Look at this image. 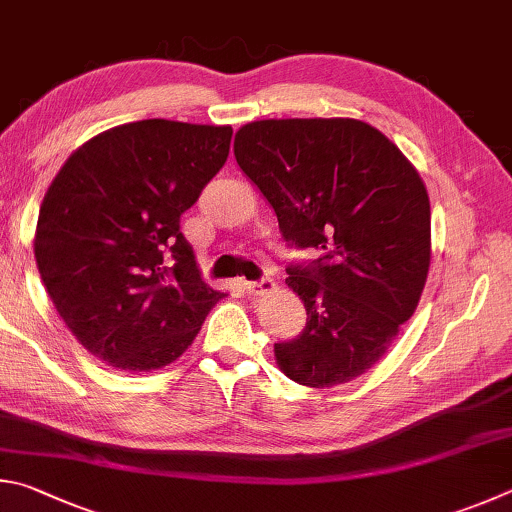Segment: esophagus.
Segmentation results:
<instances>
[{"label":"esophagus","mask_w":512,"mask_h":512,"mask_svg":"<svg viewBox=\"0 0 512 512\" xmlns=\"http://www.w3.org/2000/svg\"><path fill=\"white\" fill-rule=\"evenodd\" d=\"M274 288H276V283L272 279H267V276L261 281L245 283V290H247V294H251V297H263V294H270Z\"/></svg>","instance_id":"1"}]
</instances>
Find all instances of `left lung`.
Instances as JSON below:
<instances>
[{"instance_id": "8db88e82", "label": "left lung", "mask_w": 512, "mask_h": 512, "mask_svg": "<svg viewBox=\"0 0 512 512\" xmlns=\"http://www.w3.org/2000/svg\"><path fill=\"white\" fill-rule=\"evenodd\" d=\"M233 155L283 238L324 251L288 267L308 321L274 344L276 364L312 389L360 378L396 342L427 281L432 211L418 170L378 128L342 116L251 121Z\"/></svg>"}]
</instances>
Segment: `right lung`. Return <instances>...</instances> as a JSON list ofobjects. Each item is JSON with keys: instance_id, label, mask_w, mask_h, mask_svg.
I'll return each instance as SVG.
<instances>
[{"instance_id": "obj_1", "label": "right lung", "mask_w": 512, "mask_h": 512, "mask_svg": "<svg viewBox=\"0 0 512 512\" xmlns=\"http://www.w3.org/2000/svg\"><path fill=\"white\" fill-rule=\"evenodd\" d=\"M231 125L123 123L71 152L38 215L33 251L71 335L116 371H157L200 333L209 288L179 215L224 166Z\"/></svg>"}]
</instances>
